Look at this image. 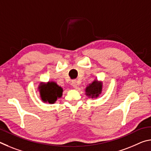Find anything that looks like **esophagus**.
Here are the masks:
<instances>
[{
    "instance_id": "esophagus-1",
    "label": "esophagus",
    "mask_w": 151,
    "mask_h": 151,
    "mask_svg": "<svg viewBox=\"0 0 151 151\" xmlns=\"http://www.w3.org/2000/svg\"><path fill=\"white\" fill-rule=\"evenodd\" d=\"M71 85H72L75 88H76L78 87V81H75V80L73 81L72 82H71Z\"/></svg>"
}]
</instances>
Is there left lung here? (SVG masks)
I'll return each mask as SVG.
<instances>
[{
	"label": "left lung",
	"instance_id": "1",
	"mask_svg": "<svg viewBox=\"0 0 151 151\" xmlns=\"http://www.w3.org/2000/svg\"><path fill=\"white\" fill-rule=\"evenodd\" d=\"M103 82L95 79L85 88V94L90 99H97L103 91Z\"/></svg>",
	"mask_w": 151,
	"mask_h": 151
}]
</instances>
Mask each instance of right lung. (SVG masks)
I'll use <instances>...</instances> for the list:
<instances>
[{"instance_id":"obj_1","label":"right lung","mask_w":151,"mask_h":151,"mask_svg":"<svg viewBox=\"0 0 151 151\" xmlns=\"http://www.w3.org/2000/svg\"><path fill=\"white\" fill-rule=\"evenodd\" d=\"M38 90L43 103L54 104L63 96V88L54 81H48L47 83L41 82L38 86Z\"/></svg>"}]
</instances>
